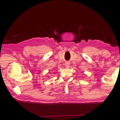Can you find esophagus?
Masks as SVG:
<instances>
[{"mask_svg":"<svg viewBox=\"0 0 120 120\" xmlns=\"http://www.w3.org/2000/svg\"><path fill=\"white\" fill-rule=\"evenodd\" d=\"M65 66H66V68H69L70 67V64L69 62H66L65 63Z\"/></svg>","mask_w":120,"mask_h":120,"instance_id":"1","label":"esophagus"}]
</instances>
